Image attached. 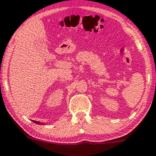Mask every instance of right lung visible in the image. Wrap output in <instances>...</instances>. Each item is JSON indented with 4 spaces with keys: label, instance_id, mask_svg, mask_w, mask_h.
Here are the masks:
<instances>
[{
    "label": "right lung",
    "instance_id": "right-lung-1",
    "mask_svg": "<svg viewBox=\"0 0 156 156\" xmlns=\"http://www.w3.org/2000/svg\"><path fill=\"white\" fill-rule=\"evenodd\" d=\"M33 122H34V123H36V124H39V125H41V124H42V125H45L44 123L40 122H37V121H33Z\"/></svg>",
    "mask_w": 156,
    "mask_h": 156
}]
</instances>
